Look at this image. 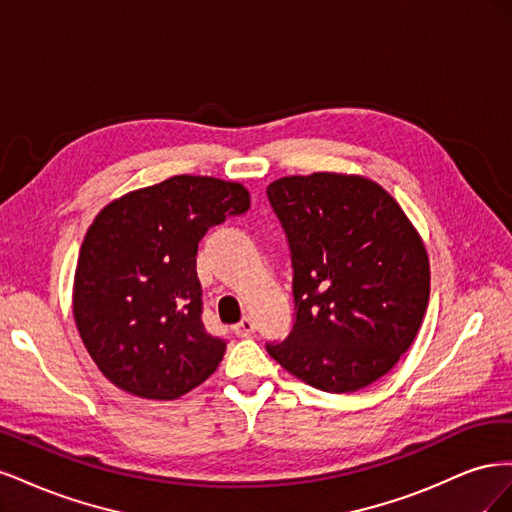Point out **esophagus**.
Returning a JSON list of instances; mask_svg holds the SVG:
<instances>
[{
	"label": "esophagus",
	"instance_id": "1",
	"mask_svg": "<svg viewBox=\"0 0 512 512\" xmlns=\"http://www.w3.org/2000/svg\"><path fill=\"white\" fill-rule=\"evenodd\" d=\"M254 329H256V324H254V320L250 318V316H245L237 327H235V333L239 335V337H250L252 333H254Z\"/></svg>",
	"mask_w": 512,
	"mask_h": 512
}]
</instances>
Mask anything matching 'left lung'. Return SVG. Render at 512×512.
<instances>
[{
	"instance_id": "obj_1",
	"label": "left lung",
	"mask_w": 512,
	"mask_h": 512,
	"mask_svg": "<svg viewBox=\"0 0 512 512\" xmlns=\"http://www.w3.org/2000/svg\"><path fill=\"white\" fill-rule=\"evenodd\" d=\"M292 260L294 324L267 352L324 393H354L397 365L429 303V256L397 200L359 175L273 181Z\"/></svg>"
}]
</instances>
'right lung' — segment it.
<instances>
[{"mask_svg": "<svg viewBox=\"0 0 512 512\" xmlns=\"http://www.w3.org/2000/svg\"><path fill=\"white\" fill-rule=\"evenodd\" d=\"M250 209L241 183L177 175L123 194L91 222L74 273L83 344L121 391L170 401L203 384L226 352L203 324L198 243Z\"/></svg>", "mask_w": 512, "mask_h": 512, "instance_id": "obj_1", "label": "right lung"}]
</instances>
